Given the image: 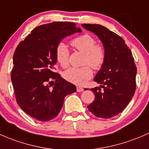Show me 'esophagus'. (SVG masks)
I'll return each instance as SVG.
<instances>
[{
	"label": "esophagus",
	"instance_id": "obj_1",
	"mask_svg": "<svg viewBox=\"0 0 149 149\" xmlns=\"http://www.w3.org/2000/svg\"><path fill=\"white\" fill-rule=\"evenodd\" d=\"M84 90L83 88H82V87H77V91L78 92V93H80V92H82Z\"/></svg>",
	"mask_w": 149,
	"mask_h": 149
}]
</instances>
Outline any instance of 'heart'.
I'll return each mask as SVG.
<instances>
[{
  "mask_svg": "<svg viewBox=\"0 0 149 149\" xmlns=\"http://www.w3.org/2000/svg\"><path fill=\"white\" fill-rule=\"evenodd\" d=\"M72 47L85 54L83 64H89L93 69L98 70L102 68L105 63V51L104 47L100 44H95V40L89 34H83L72 39ZM70 52L67 46L63 43L58 44L56 49V58L62 67L69 65ZM64 78L68 82L76 85L83 86L93 77V72L89 66L72 67L64 72Z\"/></svg>",
  "mask_w": 149,
  "mask_h": 149,
  "instance_id": "obj_1",
  "label": "heart"
}]
</instances>
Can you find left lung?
Segmentation results:
<instances>
[{
  "instance_id": "obj_1",
  "label": "left lung",
  "mask_w": 149,
  "mask_h": 149,
  "mask_svg": "<svg viewBox=\"0 0 149 149\" xmlns=\"http://www.w3.org/2000/svg\"><path fill=\"white\" fill-rule=\"evenodd\" d=\"M82 26L97 35L105 51V63L94 78L101 85L91 89L95 100L87 108L96 117L110 118L122 112L133 98L137 68L131 49L120 36L99 24Z\"/></svg>"
}]
</instances>
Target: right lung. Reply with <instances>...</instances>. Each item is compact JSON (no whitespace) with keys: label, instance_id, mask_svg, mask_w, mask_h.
<instances>
[{"label":"right lung","instance_id":"add662e5","mask_svg":"<svg viewBox=\"0 0 149 149\" xmlns=\"http://www.w3.org/2000/svg\"><path fill=\"white\" fill-rule=\"evenodd\" d=\"M75 25L53 22L36 27L14 52L10 76L16 102L26 114L38 120L56 118L64 97L77 91L76 86L54 72L58 44L66 36L82 31ZM53 80L55 83L50 85Z\"/></svg>","mask_w":149,"mask_h":149}]
</instances>
